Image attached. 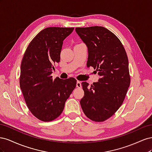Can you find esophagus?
I'll return each instance as SVG.
<instances>
[{"instance_id":"34e87169","label":"esophagus","mask_w":152,"mask_h":152,"mask_svg":"<svg viewBox=\"0 0 152 152\" xmlns=\"http://www.w3.org/2000/svg\"><path fill=\"white\" fill-rule=\"evenodd\" d=\"M76 86H77V87H78V88H81V87H82L81 82H80V81H77V82Z\"/></svg>"}]
</instances>
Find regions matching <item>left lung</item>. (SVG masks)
<instances>
[{
  "instance_id": "8db88e82",
  "label": "left lung",
  "mask_w": 152,
  "mask_h": 152,
  "mask_svg": "<svg viewBox=\"0 0 152 152\" xmlns=\"http://www.w3.org/2000/svg\"><path fill=\"white\" fill-rule=\"evenodd\" d=\"M75 31L88 48L87 66L100 77L90 87L82 82L84 96L80 103L91 121L103 122L121 107L130 86L127 55L121 40L104 27H77Z\"/></svg>"
}]
</instances>
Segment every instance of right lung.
I'll use <instances>...</instances> for the list:
<instances>
[{
	"label": "right lung",
	"mask_w": 152,
	"mask_h": 152,
	"mask_svg": "<svg viewBox=\"0 0 152 152\" xmlns=\"http://www.w3.org/2000/svg\"><path fill=\"white\" fill-rule=\"evenodd\" d=\"M74 28L48 27L40 31L27 47L21 64L20 85L27 107L39 120L50 122L60 115L77 80L50 76L60 61L63 41Z\"/></svg>",
	"instance_id": "obj_1"
}]
</instances>
